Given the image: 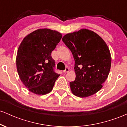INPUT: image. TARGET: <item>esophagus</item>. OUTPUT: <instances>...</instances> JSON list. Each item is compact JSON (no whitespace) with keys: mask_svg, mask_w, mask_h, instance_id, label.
Masks as SVG:
<instances>
[{"mask_svg":"<svg viewBox=\"0 0 127 127\" xmlns=\"http://www.w3.org/2000/svg\"><path fill=\"white\" fill-rule=\"evenodd\" d=\"M68 71H69V68H68V67H66L65 68L64 70H63V73H67Z\"/></svg>","mask_w":127,"mask_h":127,"instance_id":"esophagus-1","label":"esophagus"}]
</instances>
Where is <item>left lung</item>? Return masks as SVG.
Instances as JSON below:
<instances>
[{
  "label": "left lung",
  "mask_w": 127,
  "mask_h": 127,
  "mask_svg": "<svg viewBox=\"0 0 127 127\" xmlns=\"http://www.w3.org/2000/svg\"><path fill=\"white\" fill-rule=\"evenodd\" d=\"M62 40L75 62L76 78L70 82L72 93L82 98L95 94L103 87L111 66L106 42L95 32L85 29L65 34Z\"/></svg>",
  "instance_id": "1"
}]
</instances>
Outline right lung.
I'll return each instance as SVG.
<instances>
[{
    "label": "right lung",
    "mask_w": 127,
    "mask_h": 127,
    "mask_svg": "<svg viewBox=\"0 0 127 127\" xmlns=\"http://www.w3.org/2000/svg\"><path fill=\"white\" fill-rule=\"evenodd\" d=\"M62 34L48 29H38L26 36L17 51V68L21 82L37 95L50 93L59 74L54 71L51 52Z\"/></svg>",
    "instance_id": "obj_1"
}]
</instances>
